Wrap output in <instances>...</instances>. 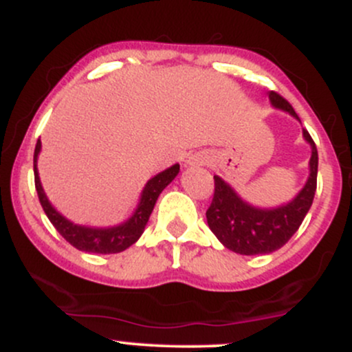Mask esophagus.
<instances>
[{
    "instance_id": "34e87169",
    "label": "esophagus",
    "mask_w": 352,
    "mask_h": 352,
    "mask_svg": "<svg viewBox=\"0 0 352 352\" xmlns=\"http://www.w3.org/2000/svg\"><path fill=\"white\" fill-rule=\"evenodd\" d=\"M210 162V157L205 152H197L187 159V165L190 167H197V165H207Z\"/></svg>"
}]
</instances>
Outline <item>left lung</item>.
Listing matches in <instances>:
<instances>
[{"label": "left lung", "instance_id": "left-lung-1", "mask_svg": "<svg viewBox=\"0 0 352 352\" xmlns=\"http://www.w3.org/2000/svg\"><path fill=\"white\" fill-rule=\"evenodd\" d=\"M268 98L274 109H281L300 120L292 104L278 92L270 91ZM302 137L311 145L309 177L300 193L288 204L274 208L253 207L221 177H213L215 193L207 210V223L221 245L240 254H268L281 248L296 233L313 204L318 179L316 145L305 129Z\"/></svg>", "mask_w": 352, "mask_h": 352}]
</instances>
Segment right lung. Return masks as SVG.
Returning a JSON list of instances; mask_svg holds the SVG:
<instances>
[{
  "instance_id": "1",
  "label": "right lung",
  "mask_w": 352,
  "mask_h": 352,
  "mask_svg": "<svg viewBox=\"0 0 352 352\" xmlns=\"http://www.w3.org/2000/svg\"><path fill=\"white\" fill-rule=\"evenodd\" d=\"M39 152H41V140H38L34 148V185L44 213L50 218L51 223L54 225V228L64 236V240L69 241L74 248L87 253H120L124 252V250H127L131 245H134L144 233L148 217H151L152 210L155 207V201L159 199L160 193H162V190L167 187V185L175 179L177 173L180 172V165L175 164L172 165V167H168L167 170L152 177V179L145 184L142 193H140V200L139 204H137L135 212L132 213V217L129 218V220H125L124 223L106 228L84 227V225L72 223V221L67 220L66 217L60 215L58 210L52 207L51 201L47 200L38 173Z\"/></svg>"
}]
</instances>
